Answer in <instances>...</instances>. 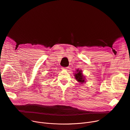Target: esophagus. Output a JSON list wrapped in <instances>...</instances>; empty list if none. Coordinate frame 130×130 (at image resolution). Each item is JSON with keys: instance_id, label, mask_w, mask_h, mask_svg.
I'll return each instance as SVG.
<instances>
[{"instance_id": "esophagus-1", "label": "esophagus", "mask_w": 130, "mask_h": 130, "mask_svg": "<svg viewBox=\"0 0 130 130\" xmlns=\"http://www.w3.org/2000/svg\"><path fill=\"white\" fill-rule=\"evenodd\" d=\"M63 70H68L69 69V67H62Z\"/></svg>"}]
</instances>
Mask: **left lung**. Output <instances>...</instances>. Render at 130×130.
Returning a JSON list of instances; mask_svg holds the SVG:
<instances>
[{"instance_id": "obj_1", "label": "left lung", "mask_w": 130, "mask_h": 130, "mask_svg": "<svg viewBox=\"0 0 130 130\" xmlns=\"http://www.w3.org/2000/svg\"><path fill=\"white\" fill-rule=\"evenodd\" d=\"M77 71L78 72L77 73H75V78L78 82H80L81 83H83V82H84V81H85V79H84L85 78L83 76L81 71H78V70Z\"/></svg>"}]
</instances>
